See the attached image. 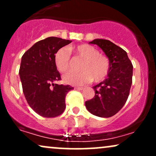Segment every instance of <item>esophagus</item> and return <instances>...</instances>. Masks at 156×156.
<instances>
[{
	"label": "esophagus",
	"instance_id": "obj_1",
	"mask_svg": "<svg viewBox=\"0 0 156 156\" xmlns=\"http://www.w3.org/2000/svg\"><path fill=\"white\" fill-rule=\"evenodd\" d=\"M75 89H77V90H83V89H84L83 87H75Z\"/></svg>",
	"mask_w": 156,
	"mask_h": 156
}]
</instances>
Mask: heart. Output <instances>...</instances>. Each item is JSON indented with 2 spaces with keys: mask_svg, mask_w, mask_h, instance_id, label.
<instances>
[{
  "mask_svg": "<svg viewBox=\"0 0 156 156\" xmlns=\"http://www.w3.org/2000/svg\"><path fill=\"white\" fill-rule=\"evenodd\" d=\"M83 59L79 73H68L63 76V81L70 85L82 86L92 82L103 80L110 70V61L106 55L99 53L97 48L87 44L60 48L54 54V63L60 73L70 69L71 54Z\"/></svg>",
  "mask_w": 156,
  "mask_h": 156,
  "instance_id": "1",
  "label": "heart"
}]
</instances>
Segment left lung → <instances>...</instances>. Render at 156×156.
<instances>
[{
    "instance_id": "1",
    "label": "left lung",
    "mask_w": 156,
    "mask_h": 156,
    "mask_svg": "<svg viewBox=\"0 0 156 156\" xmlns=\"http://www.w3.org/2000/svg\"><path fill=\"white\" fill-rule=\"evenodd\" d=\"M94 44L103 50L110 61V70L105 80L93 87L95 95L85 102L91 114L100 117L115 115L129 96L133 76V64L126 51L107 39H96Z\"/></svg>"
}]
</instances>
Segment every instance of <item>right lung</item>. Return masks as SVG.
I'll return each mask as SVG.
<instances>
[{"mask_svg":"<svg viewBox=\"0 0 156 156\" xmlns=\"http://www.w3.org/2000/svg\"><path fill=\"white\" fill-rule=\"evenodd\" d=\"M72 41L51 37L36 42L23 54L19 74L30 107L44 117L59 116L65 109V97L74 88L55 83L61 80L54 54Z\"/></svg>","mask_w":156,"mask_h":156,"instance_id":"obj_1","label":"right lung"}]
</instances>
